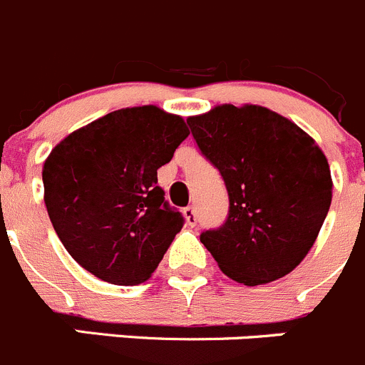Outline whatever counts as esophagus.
Returning a JSON list of instances; mask_svg holds the SVG:
<instances>
[{
    "mask_svg": "<svg viewBox=\"0 0 365 365\" xmlns=\"http://www.w3.org/2000/svg\"><path fill=\"white\" fill-rule=\"evenodd\" d=\"M185 219H186V224H188V226H195V224H197V210L193 208V206H188V208H185Z\"/></svg>",
    "mask_w": 365,
    "mask_h": 365,
    "instance_id": "obj_1",
    "label": "esophagus"
}]
</instances>
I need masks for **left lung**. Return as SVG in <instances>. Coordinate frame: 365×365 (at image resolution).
I'll return each instance as SVG.
<instances>
[{
	"label": "left lung",
	"instance_id": "obj_1",
	"mask_svg": "<svg viewBox=\"0 0 365 365\" xmlns=\"http://www.w3.org/2000/svg\"><path fill=\"white\" fill-rule=\"evenodd\" d=\"M188 125L230 199L226 220L200 233V242L222 273L246 286L293 272L331 206L333 182L322 150L264 106H215L190 117Z\"/></svg>",
	"mask_w": 365,
	"mask_h": 365
}]
</instances>
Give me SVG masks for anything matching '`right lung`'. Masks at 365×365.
<instances>
[{
  "label": "right lung",
  "mask_w": 365,
  "mask_h": 365,
  "mask_svg": "<svg viewBox=\"0 0 365 365\" xmlns=\"http://www.w3.org/2000/svg\"><path fill=\"white\" fill-rule=\"evenodd\" d=\"M190 135L157 106L115 110L65 137L43 166L45 205L59 240L110 284L148 279L185 217L165 200L157 170Z\"/></svg>",
  "instance_id": "1"
}]
</instances>
